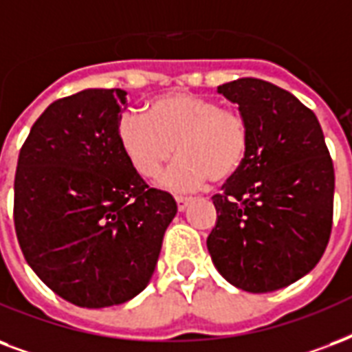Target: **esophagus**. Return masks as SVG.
Instances as JSON below:
<instances>
[{
  "label": "esophagus",
  "instance_id": "esophagus-1",
  "mask_svg": "<svg viewBox=\"0 0 352 352\" xmlns=\"http://www.w3.org/2000/svg\"><path fill=\"white\" fill-rule=\"evenodd\" d=\"M175 201H177V208H179L181 212H184L186 210V206L192 203V197H182V195H177Z\"/></svg>",
  "mask_w": 352,
  "mask_h": 352
}]
</instances>
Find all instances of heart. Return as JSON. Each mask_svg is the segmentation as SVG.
I'll return each instance as SVG.
<instances>
[{"mask_svg": "<svg viewBox=\"0 0 352 352\" xmlns=\"http://www.w3.org/2000/svg\"><path fill=\"white\" fill-rule=\"evenodd\" d=\"M118 140L142 177H155L166 162L181 155L160 184L173 192L199 190L206 182L227 181L238 173L249 153L248 118L219 101L175 92L153 99L146 114L123 112Z\"/></svg>", "mask_w": 352, "mask_h": 352, "instance_id": "1", "label": "heart"}]
</instances>
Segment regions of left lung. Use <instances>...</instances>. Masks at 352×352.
Wrapping results in <instances>:
<instances>
[{"label": "left lung", "mask_w": 352, "mask_h": 352, "mask_svg": "<svg viewBox=\"0 0 352 352\" xmlns=\"http://www.w3.org/2000/svg\"><path fill=\"white\" fill-rule=\"evenodd\" d=\"M218 92L248 118L245 162L212 197L206 248L225 280L251 294L286 288L316 267L331 238L334 166L318 118L294 94L253 77Z\"/></svg>", "instance_id": "8db88e82"}]
</instances>
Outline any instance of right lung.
<instances>
[{"label":"right lung","mask_w":352,"mask_h":352,"mask_svg":"<svg viewBox=\"0 0 352 352\" xmlns=\"http://www.w3.org/2000/svg\"><path fill=\"white\" fill-rule=\"evenodd\" d=\"M127 92L88 88L34 122L14 177V227L27 264L66 301L122 305L146 288L177 214L125 157L118 123Z\"/></svg>","instance_id":"1"}]
</instances>
